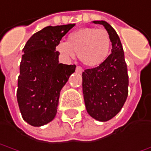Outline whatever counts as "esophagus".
<instances>
[{"label":"esophagus","mask_w":151,"mask_h":151,"mask_svg":"<svg viewBox=\"0 0 151 151\" xmlns=\"http://www.w3.org/2000/svg\"><path fill=\"white\" fill-rule=\"evenodd\" d=\"M76 71L78 72V73H82L83 71V69L81 66H80V65H77L76 66Z\"/></svg>","instance_id":"esophagus-1"}]
</instances>
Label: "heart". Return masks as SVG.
<instances>
[{
  "label": "heart",
  "mask_w": 151,
  "mask_h": 151,
  "mask_svg": "<svg viewBox=\"0 0 151 151\" xmlns=\"http://www.w3.org/2000/svg\"><path fill=\"white\" fill-rule=\"evenodd\" d=\"M55 50L67 58H74L79 52V58L86 65L96 66L103 63L110 54L111 37L105 29L81 28L71 32L67 41H60Z\"/></svg>",
  "instance_id": "1"
}]
</instances>
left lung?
Returning a JSON list of instances; mask_svg holds the SVG:
<instances>
[{
  "label": "left lung",
  "instance_id": "1",
  "mask_svg": "<svg viewBox=\"0 0 151 151\" xmlns=\"http://www.w3.org/2000/svg\"><path fill=\"white\" fill-rule=\"evenodd\" d=\"M102 25L111 37V54L97 67L82 73V90L86 111L99 121H107L116 116L128 96L129 76L120 38L113 27L104 21H94Z\"/></svg>",
  "mask_w": 151,
  "mask_h": 151
}]
</instances>
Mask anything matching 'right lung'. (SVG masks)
<instances>
[{"label":"right lung","instance_id":"add662e5","mask_svg":"<svg viewBox=\"0 0 151 151\" xmlns=\"http://www.w3.org/2000/svg\"><path fill=\"white\" fill-rule=\"evenodd\" d=\"M75 26H46L23 48L17 97L22 118L31 125H45L56 115L60 92L76 65L59 63L55 46Z\"/></svg>","mask_w":151,"mask_h":151}]
</instances>
